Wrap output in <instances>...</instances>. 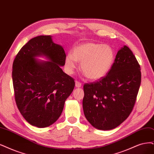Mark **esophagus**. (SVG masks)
<instances>
[{"label":"esophagus","mask_w":154,"mask_h":154,"mask_svg":"<svg viewBox=\"0 0 154 154\" xmlns=\"http://www.w3.org/2000/svg\"><path fill=\"white\" fill-rule=\"evenodd\" d=\"M75 87L76 88H81V84L78 81H75Z\"/></svg>","instance_id":"1"}]
</instances>
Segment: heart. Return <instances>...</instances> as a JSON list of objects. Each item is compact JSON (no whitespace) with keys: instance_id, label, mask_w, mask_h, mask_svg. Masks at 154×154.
Returning a JSON list of instances; mask_svg holds the SVG:
<instances>
[{"instance_id":"b5f03b06","label":"heart","mask_w":154,"mask_h":154,"mask_svg":"<svg viewBox=\"0 0 154 154\" xmlns=\"http://www.w3.org/2000/svg\"><path fill=\"white\" fill-rule=\"evenodd\" d=\"M114 60L115 52L109 45L88 42L77 46L72 54L66 56L65 67L67 72L72 73L77 61L81 63L85 76L91 81H97L110 71Z\"/></svg>"}]
</instances>
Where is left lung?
Wrapping results in <instances>:
<instances>
[{
  "label": "left lung",
  "mask_w": 154,
  "mask_h": 154,
  "mask_svg": "<svg viewBox=\"0 0 154 154\" xmlns=\"http://www.w3.org/2000/svg\"><path fill=\"white\" fill-rule=\"evenodd\" d=\"M140 84V65L131 50L124 45L105 77L84 85L82 106L88 121L100 130L119 126L131 112Z\"/></svg>",
  "instance_id": "8db88e82"
}]
</instances>
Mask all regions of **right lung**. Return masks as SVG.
<instances>
[{
  "label": "right lung",
  "mask_w": 154,
  "mask_h": 154,
  "mask_svg": "<svg viewBox=\"0 0 154 154\" xmlns=\"http://www.w3.org/2000/svg\"><path fill=\"white\" fill-rule=\"evenodd\" d=\"M44 57L48 61L37 59ZM66 54L51 35L30 39L19 51L13 65L15 100L25 120L39 128L48 127L60 117L65 100L75 87L62 70Z\"/></svg>",
  "instance_id": "1"
}]
</instances>
